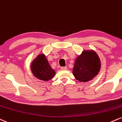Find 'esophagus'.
I'll use <instances>...</instances> for the list:
<instances>
[{
	"mask_svg": "<svg viewBox=\"0 0 122 122\" xmlns=\"http://www.w3.org/2000/svg\"><path fill=\"white\" fill-rule=\"evenodd\" d=\"M67 67L66 66H65V67H61V69L62 70H67Z\"/></svg>",
	"mask_w": 122,
	"mask_h": 122,
	"instance_id": "obj_1",
	"label": "esophagus"
}]
</instances>
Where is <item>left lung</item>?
<instances>
[{
  "label": "left lung",
  "instance_id": "obj_1",
  "mask_svg": "<svg viewBox=\"0 0 122 122\" xmlns=\"http://www.w3.org/2000/svg\"><path fill=\"white\" fill-rule=\"evenodd\" d=\"M101 67V60L97 53L93 50H85L76 58L73 74L81 82H86L97 76Z\"/></svg>",
  "mask_w": 122,
  "mask_h": 122
}]
</instances>
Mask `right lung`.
I'll list each match as a JSON object with an SVG mask.
<instances>
[{
  "label": "right lung",
  "mask_w": 122,
  "mask_h": 122,
  "mask_svg": "<svg viewBox=\"0 0 122 122\" xmlns=\"http://www.w3.org/2000/svg\"><path fill=\"white\" fill-rule=\"evenodd\" d=\"M30 70L35 77L44 81L51 80L56 74L55 71L51 67L44 54H39L32 61Z\"/></svg>",
  "instance_id": "right-lung-1"
}]
</instances>
